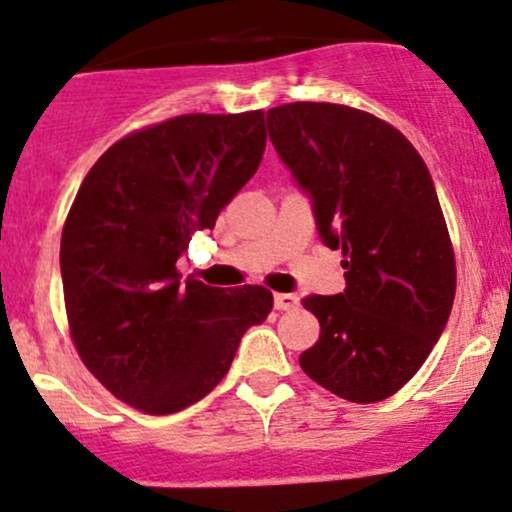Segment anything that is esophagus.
<instances>
[{"label":"esophagus","mask_w":512,"mask_h":512,"mask_svg":"<svg viewBox=\"0 0 512 512\" xmlns=\"http://www.w3.org/2000/svg\"><path fill=\"white\" fill-rule=\"evenodd\" d=\"M273 302H276V310H293V307H298L300 298L295 293H276Z\"/></svg>","instance_id":"1"}]
</instances>
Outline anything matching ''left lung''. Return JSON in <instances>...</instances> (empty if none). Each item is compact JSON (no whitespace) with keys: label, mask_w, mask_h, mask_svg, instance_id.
Returning <instances> with one entry per match:
<instances>
[{"label":"left lung","mask_w":512,"mask_h":512,"mask_svg":"<svg viewBox=\"0 0 512 512\" xmlns=\"http://www.w3.org/2000/svg\"><path fill=\"white\" fill-rule=\"evenodd\" d=\"M266 122L346 268L344 293L302 300L320 339L300 368L351 403L386 400L425 364L454 305V246L430 170L395 126L346 104H280Z\"/></svg>","instance_id":"8db88e82"}]
</instances>
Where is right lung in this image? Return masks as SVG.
I'll list each match as a JSON object with an SVG mask.
<instances>
[{
	"label": "right lung",
	"mask_w": 512,
	"mask_h": 512,
	"mask_svg": "<svg viewBox=\"0 0 512 512\" xmlns=\"http://www.w3.org/2000/svg\"><path fill=\"white\" fill-rule=\"evenodd\" d=\"M263 112L180 114L131 131L82 180L60 239L70 337L114 398L170 415L227 376L241 337L273 310L263 285L224 290L178 273L195 229L249 183Z\"/></svg>",
	"instance_id": "add662e5"
}]
</instances>
